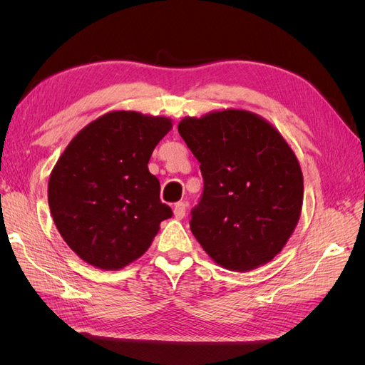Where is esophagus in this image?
<instances>
[{
    "label": "esophagus",
    "instance_id": "34e87169",
    "mask_svg": "<svg viewBox=\"0 0 365 365\" xmlns=\"http://www.w3.org/2000/svg\"><path fill=\"white\" fill-rule=\"evenodd\" d=\"M185 210H187V205L184 202H176L175 207H173V216L175 219H182L185 216Z\"/></svg>",
    "mask_w": 365,
    "mask_h": 365
}]
</instances>
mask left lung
<instances>
[{"instance_id": "1", "label": "left lung", "mask_w": 365, "mask_h": 365, "mask_svg": "<svg viewBox=\"0 0 365 365\" xmlns=\"http://www.w3.org/2000/svg\"><path fill=\"white\" fill-rule=\"evenodd\" d=\"M178 132L201 163L204 193L190 230L215 263L247 272L271 262L302 215L303 173L268 120L227 108L184 117Z\"/></svg>"}]
</instances>
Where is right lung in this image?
Returning a JSON list of instances; mask_svg holds the SVG:
<instances>
[{"mask_svg": "<svg viewBox=\"0 0 365 365\" xmlns=\"http://www.w3.org/2000/svg\"><path fill=\"white\" fill-rule=\"evenodd\" d=\"M172 120L111 111L81 129L50 173L48 205L62 239L83 262L105 271L145 254L172 210L149 172L153 149Z\"/></svg>", "mask_w": 365, "mask_h": 365, "instance_id": "add662e5", "label": "right lung"}]
</instances>
